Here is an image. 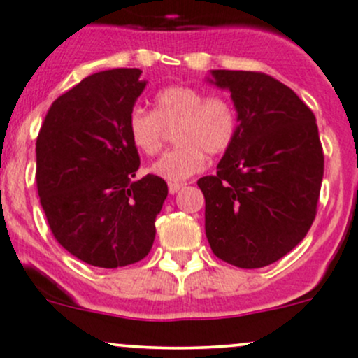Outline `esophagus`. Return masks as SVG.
Here are the masks:
<instances>
[{
	"instance_id": "obj_1",
	"label": "esophagus",
	"mask_w": 358,
	"mask_h": 358,
	"mask_svg": "<svg viewBox=\"0 0 358 358\" xmlns=\"http://www.w3.org/2000/svg\"><path fill=\"white\" fill-rule=\"evenodd\" d=\"M180 189H183L182 183H176V182H169V183H168V190H169V194H176V192H178Z\"/></svg>"
}]
</instances>
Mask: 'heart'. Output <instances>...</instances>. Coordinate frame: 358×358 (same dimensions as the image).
<instances>
[{
	"mask_svg": "<svg viewBox=\"0 0 358 358\" xmlns=\"http://www.w3.org/2000/svg\"><path fill=\"white\" fill-rule=\"evenodd\" d=\"M173 128L176 147L159 159L152 171L169 182H182L201 171L204 154L222 156L232 147L239 131V114L227 96L175 85L157 93L152 110L135 107L128 117L131 143L145 156L161 152L166 129Z\"/></svg>",
	"mask_w": 358,
	"mask_h": 358,
	"instance_id": "b5f03b06",
	"label": "heart"
}]
</instances>
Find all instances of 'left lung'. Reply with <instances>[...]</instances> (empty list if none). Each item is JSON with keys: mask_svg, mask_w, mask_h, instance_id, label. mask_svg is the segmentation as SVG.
<instances>
[{"mask_svg": "<svg viewBox=\"0 0 358 358\" xmlns=\"http://www.w3.org/2000/svg\"><path fill=\"white\" fill-rule=\"evenodd\" d=\"M229 88L239 131L216 175L197 182L211 251L239 268L286 256L317 215L324 150L315 115L284 83L263 72L213 71Z\"/></svg>", "mask_w": 358, "mask_h": 358, "instance_id": "1", "label": "left lung"}]
</instances>
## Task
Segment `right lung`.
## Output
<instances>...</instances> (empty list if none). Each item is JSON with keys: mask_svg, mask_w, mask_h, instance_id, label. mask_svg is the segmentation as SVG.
Segmentation results:
<instances>
[{"mask_svg": "<svg viewBox=\"0 0 358 358\" xmlns=\"http://www.w3.org/2000/svg\"><path fill=\"white\" fill-rule=\"evenodd\" d=\"M140 69L96 72L60 95L36 140V187L57 243L100 268L140 262L156 237L168 196L161 176L133 180L140 166L128 117L145 88Z\"/></svg>", "mask_w": 358, "mask_h": 358, "instance_id": "add662e5", "label": "right lung"}]
</instances>
